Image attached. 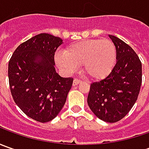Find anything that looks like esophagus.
Listing matches in <instances>:
<instances>
[{"instance_id": "obj_1", "label": "esophagus", "mask_w": 149, "mask_h": 149, "mask_svg": "<svg viewBox=\"0 0 149 149\" xmlns=\"http://www.w3.org/2000/svg\"><path fill=\"white\" fill-rule=\"evenodd\" d=\"M81 82V79H78V78H75L74 79V82H73V84L74 85H77L79 84Z\"/></svg>"}]
</instances>
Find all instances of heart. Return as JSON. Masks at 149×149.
Instances as JSON below:
<instances>
[{
    "mask_svg": "<svg viewBox=\"0 0 149 149\" xmlns=\"http://www.w3.org/2000/svg\"><path fill=\"white\" fill-rule=\"evenodd\" d=\"M55 62L68 73L74 72L79 65L92 79H101L109 75L116 61V49L111 40L94 39L78 41L69 45L65 53H57Z\"/></svg>",
    "mask_w": 149,
    "mask_h": 149,
    "instance_id": "b5f03b06",
    "label": "heart"
}]
</instances>
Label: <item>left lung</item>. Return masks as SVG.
<instances>
[{
	"label": "left lung",
	"mask_w": 149,
	"mask_h": 149,
	"mask_svg": "<svg viewBox=\"0 0 149 149\" xmlns=\"http://www.w3.org/2000/svg\"><path fill=\"white\" fill-rule=\"evenodd\" d=\"M116 49V64L104 79L90 84L88 104L100 119L115 123L134 105L142 84V63L128 44L109 36Z\"/></svg>",
	"instance_id": "8db88e82"
}]
</instances>
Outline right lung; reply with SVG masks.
Returning <instances> with one entry per match:
<instances>
[{"instance_id": "1", "label": "right lung", "mask_w": 149, "mask_h": 149, "mask_svg": "<svg viewBox=\"0 0 149 149\" xmlns=\"http://www.w3.org/2000/svg\"><path fill=\"white\" fill-rule=\"evenodd\" d=\"M61 44L60 37L39 34L20 44L9 60V85L15 103L40 123L58 115L74 80L55 71L54 53Z\"/></svg>"}]
</instances>
